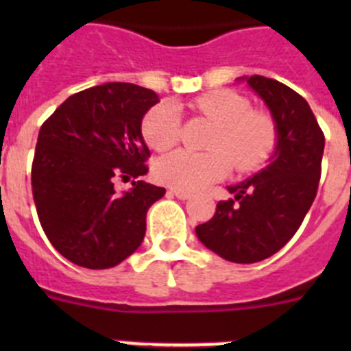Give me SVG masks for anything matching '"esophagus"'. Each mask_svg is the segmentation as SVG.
<instances>
[{"mask_svg":"<svg viewBox=\"0 0 351 351\" xmlns=\"http://www.w3.org/2000/svg\"><path fill=\"white\" fill-rule=\"evenodd\" d=\"M170 193H172L173 197H178L179 200H188V198L191 197V193H190V191H184V190H176V188H173V190H170Z\"/></svg>","mask_w":351,"mask_h":351,"instance_id":"esophagus-1","label":"esophagus"}]
</instances>
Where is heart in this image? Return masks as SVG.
Returning <instances> with one entry per match:
<instances>
[{
	"mask_svg": "<svg viewBox=\"0 0 351 351\" xmlns=\"http://www.w3.org/2000/svg\"><path fill=\"white\" fill-rule=\"evenodd\" d=\"M197 112L218 123L209 142L210 151L179 149L160 158L154 176L160 182L184 191L202 190L232 170L253 172L271 158L276 147L272 117L251 110L244 96L228 89L209 91L191 101ZM142 135L154 151H167L181 138V114L172 101H160L145 112Z\"/></svg>",
	"mask_w": 351,
	"mask_h": 351,
	"instance_id": "1",
	"label": "heart"
}]
</instances>
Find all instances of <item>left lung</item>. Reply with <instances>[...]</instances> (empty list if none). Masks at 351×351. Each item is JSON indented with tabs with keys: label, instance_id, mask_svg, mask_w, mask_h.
<instances>
[{
	"label": "left lung",
	"instance_id": "1",
	"mask_svg": "<svg viewBox=\"0 0 351 351\" xmlns=\"http://www.w3.org/2000/svg\"><path fill=\"white\" fill-rule=\"evenodd\" d=\"M243 79L271 110L278 144L269 165L228 186L234 198L218 202L213 218L195 232L221 258L255 263L278 253L299 230L318 191L325 137L299 93L262 75Z\"/></svg>",
	"mask_w": 351,
	"mask_h": 351
}]
</instances>
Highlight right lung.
Segmentation results:
<instances>
[{
	"label": "right lung",
	"mask_w": 351,
	"mask_h": 351,
	"mask_svg": "<svg viewBox=\"0 0 351 351\" xmlns=\"http://www.w3.org/2000/svg\"><path fill=\"white\" fill-rule=\"evenodd\" d=\"M160 98L151 89L108 82L71 95L42 125L31 167L40 225L52 246L86 269H108L144 241L145 214L165 188L119 179L147 172L142 117Z\"/></svg>",
	"instance_id": "right-lung-1"
}]
</instances>
